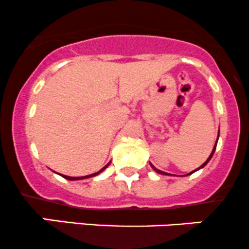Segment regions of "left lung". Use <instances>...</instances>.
I'll return each mask as SVG.
<instances>
[{
  "mask_svg": "<svg viewBox=\"0 0 249 249\" xmlns=\"http://www.w3.org/2000/svg\"><path fill=\"white\" fill-rule=\"evenodd\" d=\"M218 133H220V130H218ZM217 141H218V138H217V140H216V143H215V146H213V152H211V154H210V156H209V158H208V159H207V161H205V162H204V164H203V165H200V166H199L198 168H196V170H195V171H192V172H190V173H189V175H192V173H194V172H196V171H197V170H199V168L204 167V166H205V165H207V164H208V162H209V160H210V159H211V158H213V152H215V149H216V145H217ZM151 166H152V168H153V170H154V171H156V172H158V173H160V175H168V173H166V172H162V171L158 170V168H156V167H154V166H153V165H152V164H151ZM186 176H188V175H186Z\"/></svg>",
  "mask_w": 249,
  "mask_h": 249,
  "instance_id": "8db88e82",
  "label": "left lung"
}]
</instances>
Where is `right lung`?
Segmentation results:
<instances>
[{"label": "right lung", "mask_w": 249, "mask_h": 249, "mask_svg": "<svg viewBox=\"0 0 249 249\" xmlns=\"http://www.w3.org/2000/svg\"><path fill=\"white\" fill-rule=\"evenodd\" d=\"M109 164H110V162H109ZM109 164H107L106 166H104L103 168H101L100 171H98V172H95V173H92V175H89V176H84V177H69V176H64V175H61V177H64L65 179H69V180H79V179H85V178H90V177H95V176H97V175H100L101 172H103L104 170H106L107 167L109 166Z\"/></svg>", "instance_id": "add662e5"}]
</instances>
